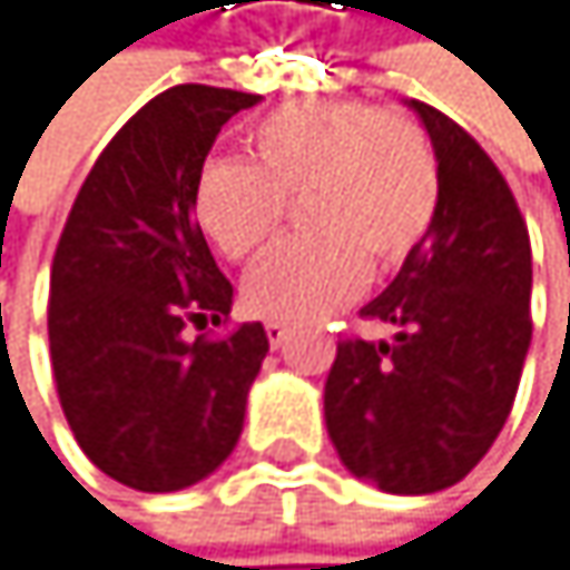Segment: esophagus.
Instances as JSON below:
<instances>
[{
    "label": "esophagus",
    "instance_id": "34e87169",
    "mask_svg": "<svg viewBox=\"0 0 570 570\" xmlns=\"http://www.w3.org/2000/svg\"><path fill=\"white\" fill-rule=\"evenodd\" d=\"M266 337H269V347H279L283 341L291 337V327L283 321H266Z\"/></svg>",
    "mask_w": 570,
    "mask_h": 570
}]
</instances>
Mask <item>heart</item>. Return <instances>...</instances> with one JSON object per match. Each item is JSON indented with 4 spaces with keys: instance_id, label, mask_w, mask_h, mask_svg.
I'll return each instance as SVG.
<instances>
[{
    "instance_id": "obj_1",
    "label": "heart",
    "mask_w": 570,
    "mask_h": 570,
    "mask_svg": "<svg viewBox=\"0 0 570 570\" xmlns=\"http://www.w3.org/2000/svg\"><path fill=\"white\" fill-rule=\"evenodd\" d=\"M249 165L213 158L191 185V216L233 263L269 249L291 202L311 233L273 249L246 301L273 321H314L347 304L364 276L392 273L439 216V155L425 125L368 100H297L249 128Z\"/></svg>"
}]
</instances>
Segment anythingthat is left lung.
Returning a JSON list of instances; mask_svg holds the SVG:
<instances>
[{
	"instance_id": "1",
	"label": "left lung",
	"mask_w": 570,
	"mask_h": 570,
	"mask_svg": "<svg viewBox=\"0 0 570 570\" xmlns=\"http://www.w3.org/2000/svg\"><path fill=\"white\" fill-rule=\"evenodd\" d=\"M409 107L439 155V216L361 311L392 337L337 341L324 419L354 476L415 497L460 483L510 415L531 347V236L490 155L442 110Z\"/></svg>"
}]
</instances>
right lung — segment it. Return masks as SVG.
I'll return each mask as SVG.
<instances>
[{"label":"right lung","instance_id":"right-lung-1","mask_svg":"<svg viewBox=\"0 0 570 570\" xmlns=\"http://www.w3.org/2000/svg\"><path fill=\"white\" fill-rule=\"evenodd\" d=\"M259 97L178 83L94 161L50 273L53 382L87 460L141 493L206 480L236 450L269 351L259 321L223 335L233 283L191 216V185L223 125Z\"/></svg>","mask_w":570,"mask_h":570}]
</instances>
